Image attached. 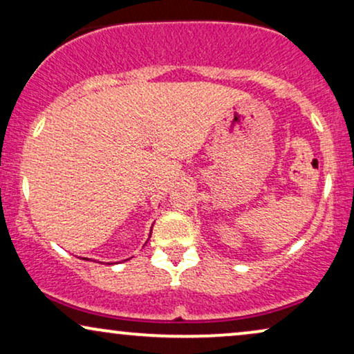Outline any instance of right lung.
I'll return each mask as SVG.
<instances>
[{
    "label": "right lung",
    "instance_id": "1",
    "mask_svg": "<svg viewBox=\"0 0 354 354\" xmlns=\"http://www.w3.org/2000/svg\"><path fill=\"white\" fill-rule=\"evenodd\" d=\"M82 259H86V261H88V258H82ZM109 264V263H108Z\"/></svg>",
    "mask_w": 354,
    "mask_h": 354
}]
</instances>
